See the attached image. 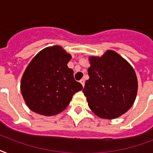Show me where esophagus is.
<instances>
[{
  "instance_id": "34e87169",
  "label": "esophagus",
  "mask_w": 153,
  "mask_h": 153,
  "mask_svg": "<svg viewBox=\"0 0 153 153\" xmlns=\"http://www.w3.org/2000/svg\"><path fill=\"white\" fill-rule=\"evenodd\" d=\"M80 83H81L82 86L84 87V86H85V80H84V79H81V80H80Z\"/></svg>"
}]
</instances>
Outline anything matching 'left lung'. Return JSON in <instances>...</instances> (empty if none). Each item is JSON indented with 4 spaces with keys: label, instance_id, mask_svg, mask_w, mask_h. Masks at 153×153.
<instances>
[{
    "label": "left lung",
    "instance_id": "8db88e82",
    "mask_svg": "<svg viewBox=\"0 0 153 153\" xmlns=\"http://www.w3.org/2000/svg\"><path fill=\"white\" fill-rule=\"evenodd\" d=\"M90 79L82 92L90 109L103 119H115L128 111L137 98L138 82L133 67L116 51L90 56Z\"/></svg>",
    "mask_w": 153,
    "mask_h": 153
}]
</instances>
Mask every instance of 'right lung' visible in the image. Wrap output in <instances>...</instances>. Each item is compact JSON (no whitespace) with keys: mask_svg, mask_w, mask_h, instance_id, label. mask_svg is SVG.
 <instances>
[{"mask_svg":"<svg viewBox=\"0 0 153 153\" xmlns=\"http://www.w3.org/2000/svg\"><path fill=\"white\" fill-rule=\"evenodd\" d=\"M71 55L61 46L48 47L27 65L20 82L25 103L32 111L54 116L63 111L76 92L82 90L67 67Z\"/></svg>","mask_w":153,"mask_h":153,"instance_id":"right-lung-1","label":"right lung"}]
</instances>
